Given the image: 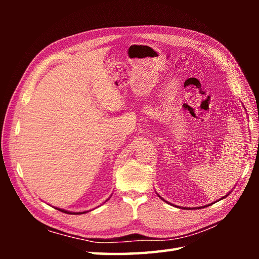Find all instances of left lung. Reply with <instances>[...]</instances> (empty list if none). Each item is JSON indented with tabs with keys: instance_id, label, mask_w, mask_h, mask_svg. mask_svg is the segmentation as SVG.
I'll list each match as a JSON object with an SVG mask.
<instances>
[{
	"instance_id": "left-lung-1",
	"label": "left lung",
	"mask_w": 259,
	"mask_h": 259,
	"mask_svg": "<svg viewBox=\"0 0 259 259\" xmlns=\"http://www.w3.org/2000/svg\"><path fill=\"white\" fill-rule=\"evenodd\" d=\"M162 200H163V199H162Z\"/></svg>"
}]
</instances>
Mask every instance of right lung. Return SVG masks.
I'll return each mask as SVG.
<instances>
[{
  "label": "right lung",
  "mask_w": 259,
  "mask_h": 259,
  "mask_svg": "<svg viewBox=\"0 0 259 259\" xmlns=\"http://www.w3.org/2000/svg\"><path fill=\"white\" fill-rule=\"evenodd\" d=\"M58 209V208H57ZM58 210H60V211H62V212H65V213H76V214H81V213H85L87 211H83V212H71V211H67V210H64V209H58Z\"/></svg>",
  "instance_id": "add662e5"
}]
</instances>
